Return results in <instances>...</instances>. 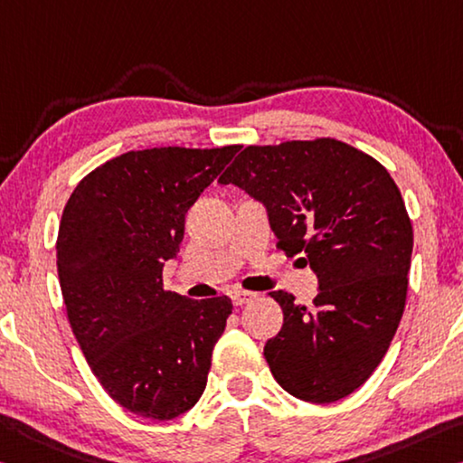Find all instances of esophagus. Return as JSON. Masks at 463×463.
<instances>
[{
  "label": "esophagus",
  "instance_id": "1",
  "mask_svg": "<svg viewBox=\"0 0 463 463\" xmlns=\"http://www.w3.org/2000/svg\"><path fill=\"white\" fill-rule=\"evenodd\" d=\"M258 298V295H255V292H247V290H237L232 295V303L237 305V307H243V305H247V303H251V300H255Z\"/></svg>",
  "mask_w": 463,
  "mask_h": 463
}]
</instances>
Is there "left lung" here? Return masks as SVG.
Instances as JSON below:
<instances>
[{
    "label": "left lung",
    "mask_w": 463,
    "mask_h": 463,
    "mask_svg": "<svg viewBox=\"0 0 463 463\" xmlns=\"http://www.w3.org/2000/svg\"><path fill=\"white\" fill-rule=\"evenodd\" d=\"M218 183L263 203L278 247L303 253L319 282L311 309L269 292L284 313L263 348L271 375L298 400L346 398L385 356L406 305L414 239L398 185L329 137L247 146Z\"/></svg>",
    "instance_id": "8db88e82"
}]
</instances>
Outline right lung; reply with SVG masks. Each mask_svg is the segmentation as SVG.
<instances>
[{"instance_id":"obj_1","label":"right lung","mask_w":463,"mask_h":463,"mask_svg":"<svg viewBox=\"0 0 463 463\" xmlns=\"http://www.w3.org/2000/svg\"><path fill=\"white\" fill-rule=\"evenodd\" d=\"M239 146L150 148L109 160L78 183L57 234L68 319L111 398L142 418L173 420L202 398L229 297L163 288L185 214Z\"/></svg>"}]
</instances>
